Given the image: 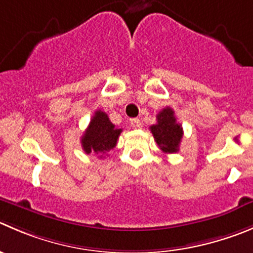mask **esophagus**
Returning <instances> with one entry per match:
<instances>
[{"label":"esophagus","instance_id":"1","mask_svg":"<svg viewBox=\"0 0 253 253\" xmlns=\"http://www.w3.org/2000/svg\"><path fill=\"white\" fill-rule=\"evenodd\" d=\"M130 124L133 128L138 129L141 126V123H140V119H138V118H133V119H130Z\"/></svg>","mask_w":253,"mask_h":253}]
</instances>
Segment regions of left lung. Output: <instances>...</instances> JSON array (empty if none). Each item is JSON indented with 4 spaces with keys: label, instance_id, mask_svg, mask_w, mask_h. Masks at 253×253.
<instances>
[{
    "label": "left lung",
    "instance_id": "left-lung-1",
    "mask_svg": "<svg viewBox=\"0 0 253 253\" xmlns=\"http://www.w3.org/2000/svg\"><path fill=\"white\" fill-rule=\"evenodd\" d=\"M150 131L159 148L167 154L177 153L182 138V126L176 122L174 110L170 107L164 108L156 115V124L151 125Z\"/></svg>",
    "mask_w": 253,
    "mask_h": 253
}]
</instances>
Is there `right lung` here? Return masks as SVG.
I'll use <instances>...</instances> for the list:
<instances>
[{
	"label": "right lung",
	"mask_w": 253,
	"mask_h": 253,
	"mask_svg": "<svg viewBox=\"0 0 253 253\" xmlns=\"http://www.w3.org/2000/svg\"><path fill=\"white\" fill-rule=\"evenodd\" d=\"M122 130L123 129L115 128L107 113L97 110L82 136L81 143L84 153H94L100 158H104V155H108V153L117 145Z\"/></svg>",
	"instance_id": "right-lung-1"
}]
</instances>
